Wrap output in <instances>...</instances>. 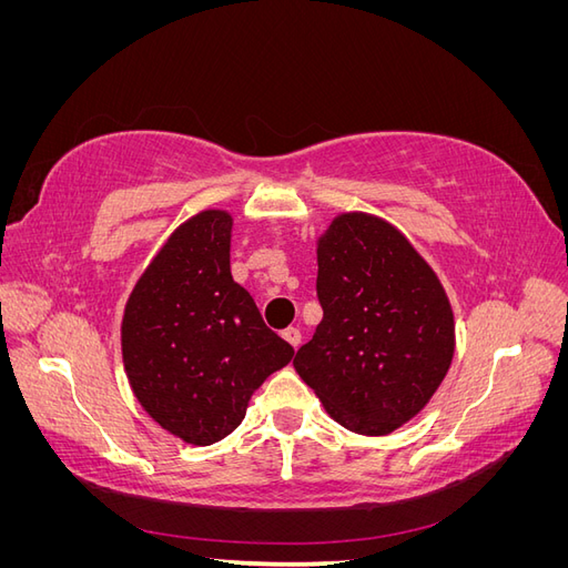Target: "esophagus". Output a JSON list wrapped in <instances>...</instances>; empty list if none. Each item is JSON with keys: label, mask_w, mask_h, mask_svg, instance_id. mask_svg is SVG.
<instances>
[{"label": "esophagus", "mask_w": 568, "mask_h": 568, "mask_svg": "<svg viewBox=\"0 0 568 568\" xmlns=\"http://www.w3.org/2000/svg\"><path fill=\"white\" fill-rule=\"evenodd\" d=\"M282 336H284V338H286L294 348H298V346H301V341H303L301 329H296V326H288V329H284V332H282Z\"/></svg>", "instance_id": "obj_1"}]
</instances>
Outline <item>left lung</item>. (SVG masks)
<instances>
[{"instance_id": "left-lung-1", "label": "left lung", "mask_w": 568, "mask_h": 568, "mask_svg": "<svg viewBox=\"0 0 568 568\" xmlns=\"http://www.w3.org/2000/svg\"><path fill=\"white\" fill-rule=\"evenodd\" d=\"M322 322L294 367L355 434L384 436L432 400L455 353L448 296L386 220L343 213L317 242Z\"/></svg>"}]
</instances>
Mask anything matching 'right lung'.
<instances>
[{
	"label": "right lung",
	"mask_w": 568,
	"mask_h": 568,
	"mask_svg": "<svg viewBox=\"0 0 568 568\" xmlns=\"http://www.w3.org/2000/svg\"><path fill=\"white\" fill-rule=\"evenodd\" d=\"M230 236L225 211L180 225L134 284L120 329L136 400L194 445L230 436L253 390L294 357L234 282Z\"/></svg>",
	"instance_id": "1"
}]
</instances>
